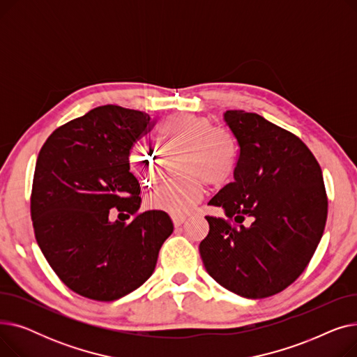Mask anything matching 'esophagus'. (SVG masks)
<instances>
[{
	"mask_svg": "<svg viewBox=\"0 0 357 357\" xmlns=\"http://www.w3.org/2000/svg\"><path fill=\"white\" fill-rule=\"evenodd\" d=\"M185 217H182V215H172V221H174V226L175 227H179V226H182V224L185 222Z\"/></svg>",
	"mask_w": 357,
	"mask_h": 357,
	"instance_id": "1",
	"label": "esophagus"
}]
</instances>
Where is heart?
Listing matches in <instances>:
<instances>
[{"instance_id":"obj_1","label":"heart","mask_w":357,"mask_h":357,"mask_svg":"<svg viewBox=\"0 0 357 357\" xmlns=\"http://www.w3.org/2000/svg\"><path fill=\"white\" fill-rule=\"evenodd\" d=\"M158 137L169 150L183 149L181 171L186 176L158 185L147 197L150 207L172 215H183L201 201L204 183L221 186L231 179L238 163V147L227 128L214 127L208 117L179 112L166 117L158 127ZM130 167L143 183L160 175L156 149L137 143L128 156Z\"/></svg>"}]
</instances>
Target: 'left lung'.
<instances>
[{
	"instance_id": "obj_1",
	"label": "left lung",
	"mask_w": 357,
	"mask_h": 357,
	"mask_svg": "<svg viewBox=\"0 0 357 357\" xmlns=\"http://www.w3.org/2000/svg\"><path fill=\"white\" fill-rule=\"evenodd\" d=\"M224 121L238 144V163L234 181L208 205L221 207L238 226L205 217L210 231L199 255L221 287L266 298L305 271L321 240L328 205L323 172L301 139L261 116L229 109Z\"/></svg>"
}]
</instances>
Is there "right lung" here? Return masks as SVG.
Returning a JSON list of instances; mask_svg holds the SVG:
<instances>
[{
	"label": "right lung",
	"instance_id": "add662e5",
	"mask_svg": "<svg viewBox=\"0 0 357 357\" xmlns=\"http://www.w3.org/2000/svg\"><path fill=\"white\" fill-rule=\"evenodd\" d=\"M150 127L146 112L101 105L56 128L37 156L30 202L37 245L85 298L114 301L137 289L174 231L165 211L137 213L140 183L128 156ZM116 209L135 218L111 222Z\"/></svg>",
	"mask_w": 357,
	"mask_h": 357
}]
</instances>
